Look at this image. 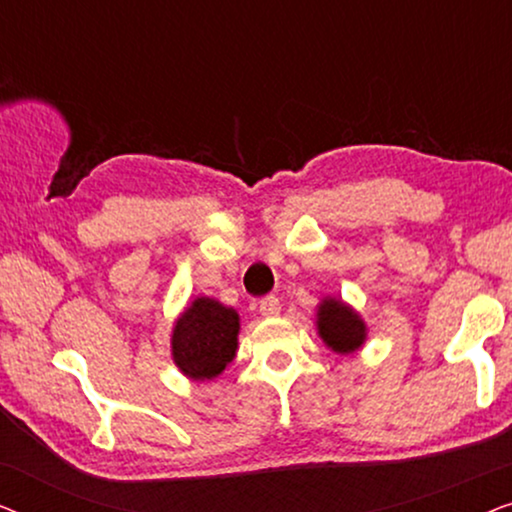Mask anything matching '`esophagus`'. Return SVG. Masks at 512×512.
Segmentation results:
<instances>
[{"mask_svg": "<svg viewBox=\"0 0 512 512\" xmlns=\"http://www.w3.org/2000/svg\"><path fill=\"white\" fill-rule=\"evenodd\" d=\"M279 310H282V305H279L277 296H265L258 300V312H261L263 317H277Z\"/></svg>", "mask_w": 512, "mask_h": 512, "instance_id": "1", "label": "esophagus"}]
</instances>
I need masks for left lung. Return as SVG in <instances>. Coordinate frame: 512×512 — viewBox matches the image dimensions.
<instances>
[{"label": "left lung", "instance_id": "left-lung-1", "mask_svg": "<svg viewBox=\"0 0 512 512\" xmlns=\"http://www.w3.org/2000/svg\"><path fill=\"white\" fill-rule=\"evenodd\" d=\"M319 335L333 352L349 354L359 349L366 340V326L359 314L349 310L340 300H324L319 307Z\"/></svg>", "mask_w": 512, "mask_h": 512}]
</instances>
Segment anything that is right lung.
Instances as JSON below:
<instances>
[{
	"mask_svg": "<svg viewBox=\"0 0 512 512\" xmlns=\"http://www.w3.org/2000/svg\"><path fill=\"white\" fill-rule=\"evenodd\" d=\"M237 331L240 319L233 307L212 298H198L174 326V363L193 380H212L235 359Z\"/></svg>",
	"mask_w": 512,
	"mask_h": 512,
	"instance_id": "add662e5",
	"label": "right lung"
}]
</instances>
